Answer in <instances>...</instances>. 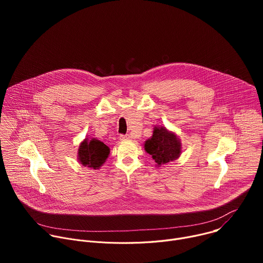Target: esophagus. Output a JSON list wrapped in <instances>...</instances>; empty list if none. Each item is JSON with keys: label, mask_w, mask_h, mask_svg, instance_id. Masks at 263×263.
I'll return each instance as SVG.
<instances>
[{"label": "esophagus", "mask_w": 263, "mask_h": 263, "mask_svg": "<svg viewBox=\"0 0 263 263\" xmlns=\"http://www.w3.org/2000/svg\"><path fill=\"white\" fill-rule=\"evenodd\" d=\"M131 136L130 135H128V134H126V135H124V134H122V135H120V139H122V140H125V139H129Z\"/></svg>", "instance_id": "obj_1"}]
</instances>
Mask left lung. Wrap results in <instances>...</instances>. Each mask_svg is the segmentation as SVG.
<instances>
[{
  "label": "left lung",
  "mask_w": 263,
  "mask_h": 263,
  "mask_svg": "<svg viewBox=\"0 0 263 263\" xmlns=\"http://www.w3.org/2000/svg\"><path fill=\"white\" fill-rule=\"evenodd\" d=\"M146 153L152 155L157 165L176 160L181 153V142L177 136L163 127H155L153 136L144 143Z\"/></svg>",
  "instance_id": "8db88e82"
}]
</instances>
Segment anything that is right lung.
I'll return each mask as SVG.
<instances>
[{
  "label": "right lung",
  "mask_w": 263,
  "mask_h": 263,
  "mask_svg": "<svg viewBox=\"0 0 263 263\" xmlns=\"http://www.w3.org/2000/svg\"><path fill=\"white\" fill-rule=\"evenodd\" d=\"M110 151L109 147L97 139H85L79 146L78 159L84 166L99 168L107 159Z\"/></svg>",
  "instance_id": "add662e5"
}]
</instances>
